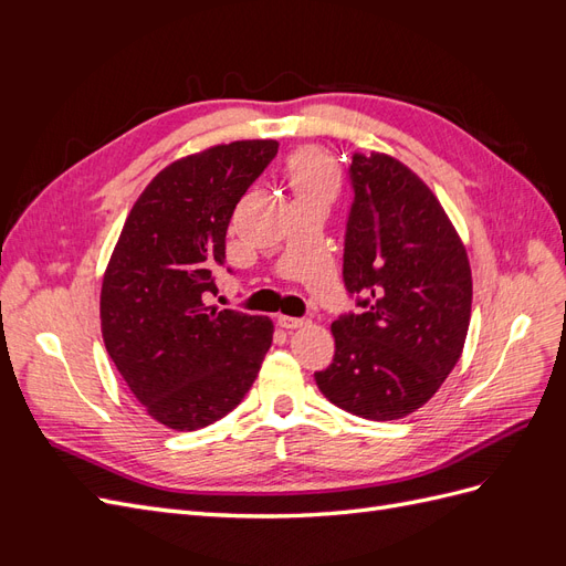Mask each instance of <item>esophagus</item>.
Returning a JSON list of instances; mask_svg holds the SVG:
<instances>
[{"label":"esophagus","instance_id":"esophagus-1","mask_svg":"<svg viewBox=\"0 0 566 566\" xmlns=\"http://www.w3.org/2000/svg\"><path fill=\"white\" fill-rule=\"evenodd\" d=\"M279 325L285 331H295V328H302V325H306V318H293V316H279Z\"/></svg>","mask_w":566,"mask_h":566}]
</instances>
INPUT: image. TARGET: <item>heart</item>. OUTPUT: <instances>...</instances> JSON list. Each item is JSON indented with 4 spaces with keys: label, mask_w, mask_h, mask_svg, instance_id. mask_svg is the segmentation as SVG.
Here are the masks:
<instances>
[{
    "label": "heart",
    "mask_w": 566,
    "mask_h": 566,
    "mask_svg": "<svg viewBox=\"0 0 566 566\" xmlns=\"http://www.w3.org/2000/svg\"><path fill=\"white\" fill-rule=\"evenodd\" d=\"M287 184L297 198H325L337 191V172L333 160L316 148L300 150L287 163Z\"/></svg>",
    "instance_id": "1"
}]
</instances>
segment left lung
Masks as SVG:
<instances>
[{
  "label": "left lung",
  "mask_w": 566,
  "mask_h": 566,
  "mask_svg": "<svg viewBox=\"0 0 566 566\" xmlns=\"http://www.w3.org/2000/svg\"><path fill=\"white\" fill-rule=\"evenodd\" d=\"M345 285L361 314L339 316L323 397L366 420H399L430 401L465 347L472 271L447 210L413 169L356 153Z\"/></svg>",
  "instance_id": "8db88e82"
}]
</instances>
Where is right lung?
Returning a JSON list of instances; mask_svg holds the SVG:
<instances>
[{
	"instance_id": "add662e5",
	"label": "right lung",
	"mask_w": 566,
	"mask_h": 566,
	"mask_svg": "<svg viewBox=\"0 0 566 566\" xmlns=\"http://www.w3.org/2000/svg\"><path fill=\"white\" fill-rule=\"evenodd\" d=\"M279 153L273 139L217 144L150 179L101 285V335L146 413L177 432L208 427L243 401L271 347L269 316L208 306L227 260L238 200Z\"/></svg>"
}]
</instances>
